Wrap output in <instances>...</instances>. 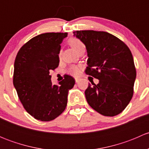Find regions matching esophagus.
<instances>
[{
	"label": "esophagus",
	"instance_id": "34e87169",
	"mask_svg": "<svg viewBox=\"0 0 149 149\" xmlns=\"http://www.w3.org/2000/svg\"><path fill=\"white\" fill-rule=\"evenodd\" d=\"M75 81H76V83H78V82H79V79H78V78H75Z\"/></svg>",
	"mask_w": 149,
	"mask_h": 149
}]
</instances>
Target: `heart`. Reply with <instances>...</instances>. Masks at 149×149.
Wrapping results in <instances>:
<instances>
[{"mask_svg":"<svg viewBox=\"0 0 149 149\" xmlns=\"http://www.w3.org/2000/svg\"><path fill=\"white\" fill-rule=\"evenodd\" d=\"M68 43L70 45V47L77 52H79L81 49L85 48V45H84L83 42L81 40H79V38H76V37H72V38H70V40H68ZM61 54H62V52L60 51V57L61 56ZM81 70V67L80 65H72L68 68L67 72L69 74L73 75V76H78V75L80 73Z\"/></svg>","mask_w":149,"mask_h":149,"instance_id":"1","label":"heart"}]
</instances>
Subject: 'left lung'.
<instances>
[{"mask_svg": "<svg viewBox=\"0 0 149 149\" xmlns=\"http://www.w3.org/2000/svg\"><path fill=\"white\" fill-rule=\"evenodd\" d=\"M86 45L87 75L99 79L88 84L86 99L94 110L113 117L123 112L133 95L136 70L129 47L115 36L93 30L73 31Z\"/></svg>", "mask_w": 149, "mask_h": 149, "instance_id": "1", "label": "left lung"}]
</instances>
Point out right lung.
Masks as SVG:
<instances>
[{
  "instance_id": "add662e5",
  "label": "right lung",
  "mask_w": 149,
  "mask_h": 149,
  "mask_svg": "<svg viewBox=\"0 0 149 149\" xmlns=\"http://www.w3.org/2000/svg\"><path fill=\"white\" fill-rule=\"evenodd\" d=\"M68 33L39 34L25 43L14 62L13 83L24 108L35 119L50 121L65 110L75 80L65 76L52 85L49 72L59 65L61 44Z\"/></svg>"
}]
</instances>
